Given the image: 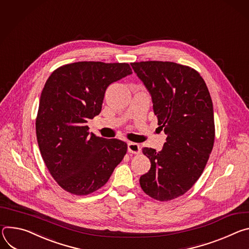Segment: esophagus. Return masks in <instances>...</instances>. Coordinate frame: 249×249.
Returning <instances> with one entry per match:
<instances>
[{
    "instance_id": "1",
    "label": "esophagus",
    "mask_w": 249,
    "mask_h": 249,
    "mask_svg": "<svg viewBox=\"0 0 249 249\" xmlns=\"http://www.w3.org/2000/svg\"><path fill=\"white\" fill-rule=\"evenodd\" d=\"M127 151L130 153L139 154V153H141V146H140V144L134 143V142H128L127 143Z\"/></svg>"
}]
</instances>
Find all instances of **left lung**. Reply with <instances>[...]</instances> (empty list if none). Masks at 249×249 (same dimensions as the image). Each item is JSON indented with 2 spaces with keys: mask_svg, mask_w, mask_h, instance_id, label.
<instances>
[{
  "mask_svg": "<svg viewBox=\"0 0 249 249\" xmlns=\"http://www.w3.org/2000/svg\"><path fill=\"white\" fill-rule=\"evenodd\" d=\"M149 92L159 127L167 134L161 151L144 147L151 163L141 176L145 194L170 201L202 175L214 142L213 108L208 87L193 68L169 61L130 64Z\"/></svg>",
  "mask_w": 249,
  "mask_h": 249,
  "instance_id": "1",
  "label": "left lung"
}]
</instances>
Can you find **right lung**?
I'll list each match as a JSON object with an SVG mask.
<instances>
[{
    "instance_id": "1",
    "label": "right lung",
    "mask_w": 249,
    "mask_h": 249,
    "mask_svg": "<svg viewBox=\"0 0 249 249\" xmlns=\"http://www.w3.org/2000/svg\"><path fill=\"white\" fill-rule=\"evenodd\" d=\"M132 74L127 63L82 61L52 72L40 95L36 122L42 159L54 180L74 195L103 187L123 160L127 144L89 132L107 88Z\"/></svg>"
}]
</instances>
